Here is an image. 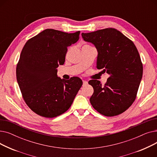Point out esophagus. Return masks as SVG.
<instances>
[{
    "instance_id": "obj_1",
    "label": "esophagus",
    "mask_w": 157,
    "mask_h": 157,
    "mask_svg": "<svg viewBox=\"0 0 157 157\" xmlns=\"http://www.w3.org/2000/svg\"><path fill=\"white\" fill-rule=\"evenodd\" d=\"M83 86H85V85H86L87 84H88V81H83Z\"/></svg>"
}]
</instances>
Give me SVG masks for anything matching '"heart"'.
I'll use <instances>...</instances> for the list:
<instances>
[{
  "instance_id": "obj_1",
  "label": "heart",
  "mask_w": 157,
  "mask_h": 157,
  "mask_svg": "<svg viewBox=\"0 0 157 157\" xmlns=\"http://www.w3.org/2000/svg\"><path fill=\"white\" fill-rule=\"evenodd\" d=\"M85 46H86V45H85Z\"/></svg>"
}]
</instances>
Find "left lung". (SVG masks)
<instances>
[{
    "label": "left lung",
    "instance_id": "obj_1",
    "mask_svg": "<svg viewBox=\"0 0 157 157\" xmlns=\"http://www.w3.org/2000/svg\"><path fill=\"white\" fill-rule=\"evenodd\" d=\"M81 36L97 49L96 67L109 74L104 86L96 79L88 81L94 88L90 103L104 116L121 114L134 102L143 77V63L137 48L130 39L113 28L82 33Z\"/></svg>",
    "mask_w": 157,
    "mask_h": 157
}]
</instances>
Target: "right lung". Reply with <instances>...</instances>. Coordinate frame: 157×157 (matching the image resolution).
Instances as JSON below:
<instances>
[{
	"instance_id": "add662e5",
	"label": "right lung",
	"mask_w": 157,
	"mask_h": 157,
	"mask_svg": "<svg viewBox=\"0 0 157 157\" xmlns=\"http://www.w3.org/2000/svg\"><path fill=\"white\" fill-rule=\"evenodd\" d=\"M79 34L46 29L22 49L16 79L25 102L39 116L54 118L67 111L83 85L78 77L62 79L56 69L64 63L67 47L77 42Z\"/></svg>"
}]
</instances>
